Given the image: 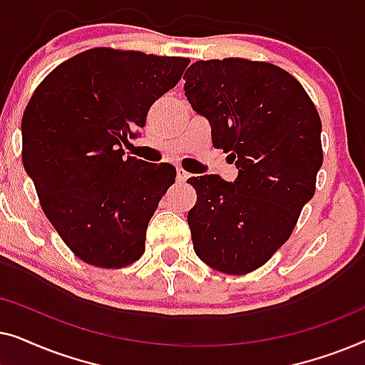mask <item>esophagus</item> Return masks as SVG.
Returning <instances> with one entry per match:
<instances>
[{
	"label": "esophagus",
	"instance_id": "esophagus-1",
	"mask_svg": "<svg viewBox=\"0 0 365 365\" xmlns=\"http://www.w3.org/2000/svg\"><path fill=\"white\" fill-rule=\"evenodd\" d=\"M176 176H178V181H182V182H184L189 176H191V174H189V173L186 171V169L178 168V169H176Z\"/></svg>",
	"mask_w": 365,
	"mask_h": 365
}]
</instances>
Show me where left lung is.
<instances>
[{
    "label": "left lung",
    "instance_id": "left-lung-1",
    "mask_svg": "<svg viewBox=\"0 0 365 365\" xmlns=\"http://www.w3.org/2000/svg\"><path fill=\"white\" fill-rule=\"evenodd\" d=\"M184 91L211 124L214 148L239 174L189 178L197 201L187 214L194 251L209 267L242 276L291 237L322 166L321 118L306 89L276 64L242 58L196 61Z\"/></svg>",
    "mask_w": 365,
    "mask_h": 365
}]
</instances>
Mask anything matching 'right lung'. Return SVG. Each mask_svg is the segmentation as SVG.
<instances>
[{"mask_svg": "<svg viewBox=\"0 0 365 365\" xmlns=\"http://www.w3.org/2000/svg\"><path fill=\"white\" fill-rule=\"evenodd\" d=\"M187 64V58L93 48L54 68L29 99L23 166L49 222L81 261L119 269L143 256L149 219L176 181V168L124 158L123 144Z\"/></svg>", "mask_w": 365, "mask_h": 365, "instance_id": "right-lung-1", "label": "right lung"}]
</instances>
